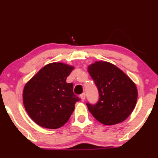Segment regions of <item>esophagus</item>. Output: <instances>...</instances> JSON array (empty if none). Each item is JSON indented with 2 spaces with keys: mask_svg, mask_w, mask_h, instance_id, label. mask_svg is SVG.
I'll use <instances>...</instances> for the list:
<instances>
[{
  "mask_svg": "<svg viewBox=\"0 0 158 158\" xmlns=\"http://www.w3.org/2000/svg\"><path fill=\"white\" fill-rule=\"evenodd\" d=\"M85 93H83V94H81V95H80V98H81V101H84L85 99Z\"/></svg>",
  "mask_w": 158,
  "mask_h": 158,
  "instance_id": "obj_1",
  "label": "esophagus"
}]
</instances>
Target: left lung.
Masks as SVG:
<instances>
[{
    "mask_svg": "<svg viewBox=\"0 0 158 158\" xmlns=\"http://www.w3.org/2000/svg\"><path fill=\"white\" fill-rule=\"evenodd\" d=\"M88 72L98 88L97 103L86 104L100 123L113 125L130 116L136 105L138 90L135 83L121 70L107 62H96Z\"/></svg>",
    "mask_w": 158,
    "mask_h": 158,
    "instance_id": "1",
    "label": "left lung"
}]
</instances>
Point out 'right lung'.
Segmentation results:
<instances>
[{"instance_id":"right-lung-1","label":"right lung","mask_w":158,"mask_h":158,"mask_svg":"<svg viewBox=\"0 0 158 158\" xmlns=\"http://www.w3.org/2000/svg\"><path fill=\"white\" fill-rule=\"evenodd\" d=\"M73 67L60 62L45 65L24 87L25 109L37 124L60 128L68 121L80 98L73 94V85L66 79Z\"/></svg>"}]
</instances>
